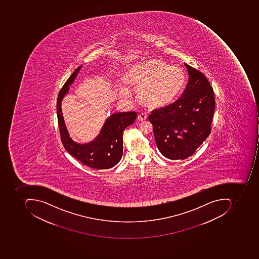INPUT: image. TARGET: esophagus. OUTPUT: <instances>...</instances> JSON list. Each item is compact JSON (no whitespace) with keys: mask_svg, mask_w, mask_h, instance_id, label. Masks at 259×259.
<instances>
[{"mask_svg":"<svg viewBox=\"0 0 259 259\" xmlns=\"http://www.w3.org/2000/svg\"><path fill=\"white\" fill-rule=\"evenodd\" d=\"M137 120L141 122L146 121V120H147V116H146V114H143V113H142V114H139V115L138 116Z\"/></svg>","mask_w":259,"mask_h":259,"instance_id":"obj_1","label":"esophagus"}]
</instances>
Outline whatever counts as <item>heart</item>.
Here are the masks:
<instances>
[{"label": "heart", "instance_id": "1", "mask_svg": "<svg viewBox=\"0 0 259 259\" xmlns=\"http://www.w3.org/2000/svg\"><path fill=\"white\" fill-rule=\"evenodd\" d=\"M127 84L138 89L139 103L149 110L170 105L178 98L186 83L182 68L170 66L162 60L149 59L132 67L127 74ZM120 95L127 97L130 90L121 87Z\"/></svg>", "mask_w": 259, "mask_h": 259}]
</instances>
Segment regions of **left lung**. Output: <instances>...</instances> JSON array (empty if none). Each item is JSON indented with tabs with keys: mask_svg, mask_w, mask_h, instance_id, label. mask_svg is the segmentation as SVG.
Here are the masks:
<instances>
[{
	"mask_svg": "<svg viewBox=\"0 0 259 259\" xmlns=\"http://www.w3.org/2000/svg\"><path fill=\"white\" fill-rule=\"evenodd\" d=\"M189 78L181 97L149 116L156 146L162 156L177 160L195 153L211 133L215 97L202 72L185 64Z\"/></svg>",
	"mask_w": 259,
	"mask_h": 259,
	"instance_id": "1",
	"label": "left lung"
}]
</instances>
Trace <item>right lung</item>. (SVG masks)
Wrapping results in <instances>:
<instances>
[{
    "label": "right lung",
    "mask_w": 259,
    "mask_h": 259,
    "mask_svg": "<svg viewBox=\"0 0 259 259\" xmlns=\"http://www.w3.org/2000/svg\"><path fill=\"white\" fill-rule=\"evenodd\" d=\"M81 66L74 70L60 90L57 100L58 127L64 149L75 159L93 169H107L115 166L123 155V132L135 122L136 112L113 113L106 120L98 137L90 143H76L70 138L61 112V100L69 90Z\"/></svg>",
    "instance_id": "right-lung-1"
}]
</instances>
